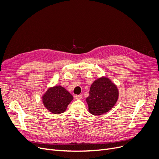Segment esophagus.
Listing matches in <instances>:
<instances>
[{
  "mask_svg": "<svg viewBox=\"0 0 159 159\" xmlns=\"http://www.w3.org/2000/svg\"><path fill=\"white\" fill-rule=\"evenodd\" d=\"M75 98L76 99V100H80V99H81V98H82V96L81 95H75Z\"/></svg>",
  "mask_w": 159,
  "mask_h": 159,
  "instance_id": "obj_1",
  "label": "esophagus"
}]
</instances>
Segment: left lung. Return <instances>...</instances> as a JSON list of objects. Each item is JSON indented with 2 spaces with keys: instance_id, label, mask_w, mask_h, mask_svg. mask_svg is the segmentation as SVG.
<instances>
[{
  "instance_id": "1",
  "label": "left lung",
  "mask_w": 159,
  "mask_h": 159,
  "mask_svg": "<svg viewBox=\"0 0 159 159\" xmlns=\"http://www.w3.org/2000/svg\"><path fill=\"white\" fill-rule=\"evenodd\" d=\"M118 97L117 86L108 78L101 77L91 85L89 96L86 98L89 111L94 116L104 114L113 108Z\"/></svg>"
}]
</instances>
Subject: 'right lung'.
Returning <instances> with one entry per match:
<instances>
[{"instance_id": "right-lung-1", "label": "right lung", "mask_w": 159, "mask_h": 159, "mask_svg": "<svg viewBox=\"0 0 159 159\" xmlns=\"http://www.w3.org/2000/svg\"><path fill=\"white\" fill-rule=\"evenodd\" d=\"M72 100V95L61 85L49 87L42 96L43 106L54 114H60L65 111L68 105Z\"/></svg>"}]
</instances>
